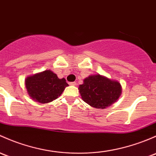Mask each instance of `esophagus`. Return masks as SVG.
Instances as JSON below:
<instances>
[{"instance_id": "1", "label": "esophagus", "mask_w": 156, "mask_h": 156, "mask_svg": "<svg viewBox=\"0 0 156 156\" xmlns=\"http://www.w3.org/2000/svg\"><path fill=\"white\" fill-rule=\"evenodd\" d=\"M77 83L75 82V81H74V82H70L69 83V85H72V86H76Z\"/></svg>"}]
</instances>
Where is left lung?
<instances>
[{
	"mask_svg": "<svg viewBox=\"0 0 156 156\" xmlns=\"http://www.w3.org/2000/svg\"><path fill=\"white\" fill-rule=\"evenodd\" d=\"M83 101L91 107L105 109L114 104L122 93V86L117 81L96 74L83 79L79 85Z\"/></svg>",
	"mask_w": 156,
	"mask_h": 156,
	"instance_id": "left-lung-1",
	"label": "left lung"
}]
</instances>
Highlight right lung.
Here are the masks:
<instances>
[{
	"instance_id": "obj_1",
	"label": "right lung",
	"mask_w": 156,
	"mask_h": 156,
	"mask_svg": "<svg viewBox=\"0 0 156 156\" xmlns=\"http://www.w3.org/2000/svg\"><path fill=\"white\" fill-rule=\"evenodd\" d=\"M24 83L30 99L41 104L57 99L69 86L64 78L60 79L50 69L27 77Z\"/></svg>"
}]
</instances>
